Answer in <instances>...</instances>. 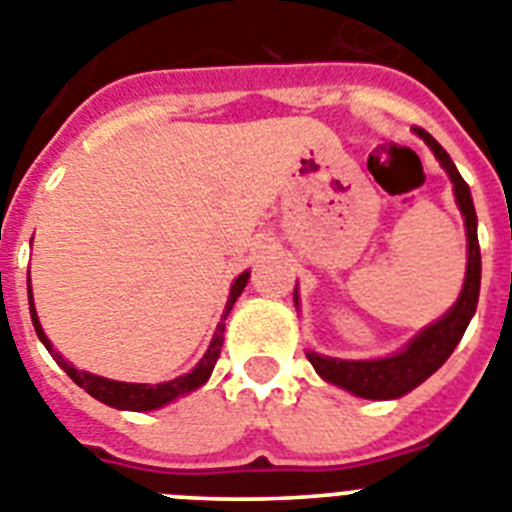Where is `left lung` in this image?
Here are the masks:
<instances>
[{"label": "left lung", "mask_w": 512, "mask_h": 512, "mask_svg": "<svg viewBox=\"0 0 512 512\" xmlns=\"http://www.w3.org/2000/svg\"><path fill=\"white\" fill-rule=\"evenodd\" d=\"M415 133L428 143L441 166L449 174L451 184H454L456 205H459L461 215H464V225H467V277H464V287H461L459 300L454 302L441 320L423 328L408 346L402 348L400 354L384 356V359L372 361H346V359H330V356H320L315 351H307V359L315 366V372L330 384H338L343 390L354 392L356 397H366V400H395V397L408 395L418 384L438 372L443 361L454 354L456 343L461 341L464 330H467L469 320H472L474 310H477L479 300V277H482V259H479V241H477V212L472 205V194H469V184L461 179L456 171L451 156L441 148L433 135L425 130L415 128ZM295 305H300L295 292Z\"/></svg>", "instance_id": "8db88e82"}]
</instances>
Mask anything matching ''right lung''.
I'll list each match as a JSON object with an SVG mask.
<instances>
[{"label": "right lung", "mask_w": 512, "mask_h": 512, "mask_svg": "<svg viewBox=\"0 0 512 512\" xmlns=\"http://www.w3.org/2000/svg\"><path fill=\"white\" fill-rule=\"evenodd\" d=\"M248 277H251V271H243L241 277L233 282V287H230V297H228V305H225L223 318H220V323H217L215 336H212L210 348L205 351V356L200 359V364L194 366L189 374H184V377H176V379H171V382H161V384L115 382V379L97 377V374H89V372H84V369H76V366H71L69 361L63 359L56 348H53V343L48 341V336H45L43 328H40L38 312H35V305H33V289H30V318H33L35 333H38V338L43 341V346L48 348V354L56 359V364L61 366L63 372L69 374V377L79 384L81 390H87L94 400L104 402V405H110V408L135 410V413H143V410H156V408H161V405H166V402L176 400V397H182V395H187V392L197 390V387H202V384L210 379L212 369H215L217 356H220V348H223L225 318H228V312L233 310L235 300L241 297Z\"/></svg>", "instance_id": "add662e5"}]
</instances>
